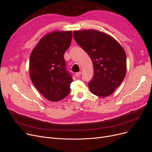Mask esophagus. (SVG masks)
Returning a JSON list of instances; mask_svg holds the SVG:
<instances>
[{
    "label": "esophagus",
    "mask_w": 152,
    "mask_h": 152,
    "mask_svg": "<svg viewBox=\"0 0 152 152\" xmlns=\"http://www.w3.org/2000/svg\"><path fill=\"white\" fill-rule=\"evenodd\" d=\"M81 75V72H77V73H76L75 74V76H76V77H80Z\"/></svg>",
    "instance_id": "esophagus-1"
}]
</instances>
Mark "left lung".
I'll use <instances>...</instances> for the list:
<instances>
[{"instance_id": "left-lung-1", "label": "left lung", "mask_w": 152, "mask_h": 152, "mask_svg": "<svg viewBox=\"0 0 152 152\" xmlns=\"http://www.w3.org/2000/svg\"><path fill=\"white\" fill-rule=\"evenodd\" d=\"M73 37L93 63L94 77L88 83L91 92L103 97L112 94L126 73L123 48L111 36L96 30L75 31Z\"/></svg>"}]
</instances>
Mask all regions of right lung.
I'll list each match as a JSON object with an SVG mask.
<instances>
[{
  "mask_svg": "<svg viewBox=\"0 0 152 152\" xmlns=\"http://www.w3.org/2000/svg\"><path fill=\"white\" fill-rule=\"evenodd\" d=\"M72 32L56 31L42 37L32 51L29 76L38 91L47 100L57 102L66 97L73 81L64 54L71 42Z\"/></svg>",
  "mask_w": 152,
  "mask_h": 152,
  "instance_id": "1",
  "label": "right lung"
}]
</instances>
